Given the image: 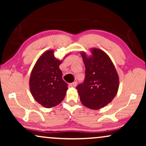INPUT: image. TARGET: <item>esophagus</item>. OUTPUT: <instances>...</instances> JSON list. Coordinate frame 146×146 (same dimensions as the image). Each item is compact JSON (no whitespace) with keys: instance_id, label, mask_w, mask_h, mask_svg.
<instances>
[{"instance_id":"esophagus-1","label":"esophagus","mask_w":146,"mask_h":146,"mask_svg":"<svg viewBox=\"0 0 146 146\" xmlns=\"http://www.w3.org/2000/svg\"><path fill=\"white\" fill-rule=\"evenodd\" d=\"M76 85H77L76 82H74L70 84V86H71V87H76Z\"/></svg>"}]
</instances>
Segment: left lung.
<instances>
[{"instance_id": "left-lung-1", "label": "left lung", "mask_w": 146, "mask_h": 146, "mask_svg": "<svg viewBox=\"0 0 146 146\" xmlns=\"http://www.w3.org/2000/svg\"><path fill=\"white\" fill-rule=\"evenodd\" d=\"M91 54L80 52L86 67L84 83L76 87L80 99L84 106L98 110L110 103L119 88V76L115 66L105 52L96 48Z\"/></svg>"}]
</instances>
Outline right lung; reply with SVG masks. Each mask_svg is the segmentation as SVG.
<instances>
[{"label":"right lung","instance_id":"1","mask_svg":"<svg viewBox=\"0 0 146 146\" xmlns=\"http://www.w3.org/2000/svg\"><path fill=\"white\" fill-rule=\"evenodd\" d=\"M62 61L54 56V50H48L42 54L32 70L29 80L31 94L46 108L58 105L66 94L68 85L59 68Z\"/></svg>","mask_w":146,"mask_h":146}]
</instances>
